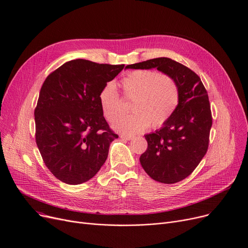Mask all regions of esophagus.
Returning <instances> with one entry per match:
<instances>
[{
	"label": "esophagus",
	"mask_w": 248,
	"mask_h": 248,
	"mask_svg": "<svg viewBox=\"0 0 248 248\" xmlns=\"http://www.w3.org/2000/svg\"><path fill=\"white\" fill-rule=\"evenodd\" d=\"M121 138L122 139H125V140H131L133 138V136L131 135H124V134H122L121 135Z\"/></svg>",
	"instance_id": "esophagus-1"
}]
</instances>
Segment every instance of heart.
Returning <instances> with one entry per match:
<instances>
[{
    "mask_svg": "<svg viewBox=\"0 0 248 248\" xmlns=\"http://www.w3.org/2000/svg\"><path fill=\"white\" fill-rule=\"evenodd\" d=\"M121 86L124 97L133 101V114L119 117L113 128L124 134H136L150 125L158 128L166 124L176 112L181 98L177 81L169 75L153 70H136L128 73ZM99 106L104 118L112 122L121 114L122 100L114 82L109 81L98 95Z\"/></svg>",
    "mask_w": 248,
    "mask_h": 248,
    "instance_id": "obj_1",
    "label": "heart"
}]
</instances>
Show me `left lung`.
Listing matches in <instances>:
<instances>
[{
	"mask_svg": "<svg viewBox=\"0 0 248 248\" xmlns=\"http://www.w3.org/2000/svg\"><path fill=\"white\" fill-rule=\"evenodd\" d=\"M126 69L156 68L179 85V106L160 129L146 134L147 150L140 163L154 180L174 184L188 177L206 154L212 117L207 92L201 78L183 64L158 57L127 65Z\"/></svg>",
	"mask_w": 248,
	"mask_h": 248,
	"instance_id": "obj_1",
	"label": "left lung"
}]
</instances>
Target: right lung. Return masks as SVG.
<instances>
[{"instance_id":"1","label":"right lung","mask_w":248,"mask_h":248,"mask_svg":"<svg viewBox=\"0 0 248 248\" xmlns=\"http://www.w3.org/2000/svg\"><path fill=\"white\" fill-rule=\"evenodd\" d=\"M124 67L75 59L45 79L34 113L36 143L58 180L87 182L107 159L110 144L119 136L102 115L98 95Z\"/></svg>"}]
</instances>
